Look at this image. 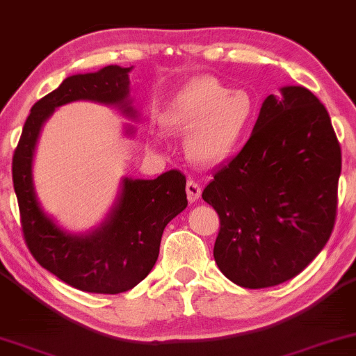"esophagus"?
Listing matches in <instances>:
<instances>
[{"label":"esophagus","instance_id":"34e87169","mask_svg":"<svg viewBox=\"0 0 356 356\" xmlns=\"http://www.w3.org/2000/svg\"><path fill=\"white\" fill-rule=\"evenodd\" d=\"M186 191H187V200L191 203L198 200V198H200V195H202V188L195 181H188L187 186H186Z\"/></svg>","mask_w":356,"mask_h":356}]
</instances>
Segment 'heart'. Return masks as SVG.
I'll return each mask as SVG.
<instances>
[{
  "label": "heart",
  "instance_id": "1",
  "mask_svg": "<svg viewBox=\"0 0 356 356\" xmlns=\"http://www.w3.org/2000/svg\"><path fill=\"white\" fill-rule=\"evenodd\" d=\"M257 117V102L245 89H229L213 76L187 83L165 108L161 122L175 134H188L193 163L216 165L243 145Z\"/></svg>",
  "mask_w": 356,
  "mask_h": 356
}]
</instances>
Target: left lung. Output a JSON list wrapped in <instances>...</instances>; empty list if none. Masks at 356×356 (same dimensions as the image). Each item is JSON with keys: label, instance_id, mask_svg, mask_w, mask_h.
<instances>
[{"label": "left lung", "instance_id": "1", "mask_svg": "<svg viewBox=\"0 0 356 356\" xmlns=\"http://www.w3.org/2000/svg\"><path fill=\"white\" fill-rule=\"evenodd\" d=\"M340 169L324 104L301 86L270 94L248 143L202 193L220 216L213 257L221 272L250 290L301 273L332 234Z\"/></svg>", "mask_w": 356, "mask_h": 356}]
</instances>
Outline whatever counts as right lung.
<instances>
[{"mask_svg":"<svg viewBox=\"0 0 356 356\" xmlns=\"http://www.w3.org/2000/svg\"><path fill=\"white\" fill-rule=\"evenodd\" d=\"M131 68L111 65L66 78L31 108L13 154V184L24 241L42 267L86 293L117 295L145 280L159 255L168 222L187 207L186 175L168 170L153 181L123 179L120 200L102 227L89 236L60 229L42 211L32 184V156L42 123L55 107L73 101L115 104L135 115L129 101Z\"/></svg>","mask_w":356,"mask_h":356,"instance_id":"obj_1","label":"right lung"}]
</instances>
